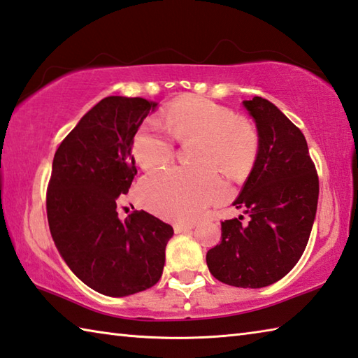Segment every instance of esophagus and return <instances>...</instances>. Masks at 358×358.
Returning a JSON list of instances; mask_svg holds the SVG:
<instances>
[{"mask_svg": "<svg viewBox=\"0 0 358 358\" xmlns=\"http://www.w3.org/2000/svg\"><path fill=\"white\" fill-rule=\"evenodd\" d=\"M194 229V224L192 222H178V224H175L173 225V231L175 233H185V231H189V230H192Z\"/></svg>", "mask_w": 358, "mask_h": 358, "instance_id": "esophagus-1", "label": "esophagus"}]
</instances>
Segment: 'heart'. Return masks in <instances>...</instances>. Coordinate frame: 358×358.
<instances>
[{
	"label": "heart",
	"instance_id": "obj_1",
	"mask_svg": "<svg viewBox=\"0 0 358 358\" xmlns=\"http://www.w3.org/2000/svg\"><path fill=\"white\" fill-rule=\"evenodd\" d=\"M172 138L196 141L191 162L199 166L162 169L141 185L148 210L172 220L197 219L214 200L225 197V183L214 165L233 178H243L259 152V136L249 120L203 96L173 101L157 122L144 123L133 138L134 159L147 171L166 166L173 158Z\"/></svg>",
	"mask_w": 358,
	"mask_h": 358
}]
</instances>
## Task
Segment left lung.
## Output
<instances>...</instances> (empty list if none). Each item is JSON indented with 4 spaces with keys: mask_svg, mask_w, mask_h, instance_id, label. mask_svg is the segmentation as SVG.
<instances>
[{
    "mask_svg": "<svg viewBox=\"0 0 358 358\" xmlns=\"http://www.w3.org/2000/svg\"><path fill=\"white\" fill-rule=\"evenodd\" d=\"M257 123L258 158L238 199L249 222L224 220L220 243L208 250L214 278L238 288H263L294 268L315 222L320 180L294 123L262 96L243 101Z\"/></svg>",
    "mask_w": 358,
    "mask_h": 358,
    "instance_id": "1",
    "label": "left lung"
}]
</instances>
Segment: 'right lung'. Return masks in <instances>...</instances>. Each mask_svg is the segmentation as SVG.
Returning a JSON list of instances; mask_svg holds the SVG:
<instances>
[{"mask_svg": "<svg viewBox=\"0 0 358 358\" xmlns=\"http://www.w3.org/2000/svg\"><path fill=\"white\" fill-rule=\"evenodd\" d=\"M158 103L106 96L84 114L55 153L47 189L53 241L89 288L123 297L158 283L173 229L145 211L117 213L138 173L133 138Z\"/></svg>", "mask_w": 358, "mask_h": 358, "instance_id": "1", "label": "right lung"}]
</instances>
